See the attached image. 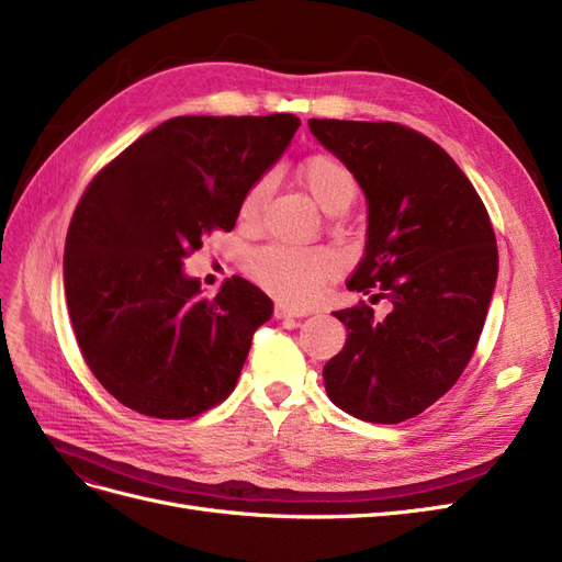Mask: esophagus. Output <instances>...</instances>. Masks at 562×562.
Segmentation results:
<instances>
[{"mask_svg": "<svg viewBox=\"0 0 562 562\" xmlns=\"http://www.w3.org/2000/svg\"><path fill=\"white\" fill-rule=\"evenodd\" d=\"M274 316L277 318H302V316H307V312H302L297 307H291V304H285V302H277Z\"/></svg>", "mask_w": 562, "mask_h": 562, "instance_id": "34e87169", "label": "esophagus"}]
</instances>
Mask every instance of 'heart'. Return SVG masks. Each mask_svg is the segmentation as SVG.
Listing matches in <instances>:
<instances>
[{
	"label": "heart",
	"instance_id": "heart-1",
	"mask_svg": "<svg viewBox=\"0 0 562 562\" xmlns=\"http://www.w3.org/2000/svg\"><path fill=\"white\" fill-rule=\"evenodd\" d=\"M300 180L318 206L335 215L342 213L356 199L359 184L353 173L333 155H314L300 166ZM269 192V180L260 178L248 187L241 201V220L255 223L262 213V203ZM248 267L271 293L304 304L318 295L323 283H328L337 271V258L323 248H288L267 246L250 255Z\"/></svg>",
	"mask_w": 562,
	"mask_h": 562
}]
</instances>
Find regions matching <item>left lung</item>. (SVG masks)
Listing matches in <instances>:
<instances>
[{
  "mask_svg": "<svg viewBox=\"0 0 562 562\" xmlns=\"http://www.w3.org/2000/svg\"><path fill=\"white\" fill-rule=\"evenodd\" d=\"M314 138L353 173L368 201L366 255L347 288L384 297L333 312L347 342L323 366L345 413L398 424L462 375L497 283V241L473 184L443 147L391 122L310 119Z\"/></svg>",
  "mask_w": 562,
  "mask_h": 562,
  "instance_id": "1",
  "label": "left lung"
}]
</instances>
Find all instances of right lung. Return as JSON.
Listing matches in <instances>:
<instances>
[{
  "mask_svg": "<svg viewBox=\"0 0 562 562\" xmlns=\"http://www.w3.org/2000/svg\"><path fill=\"white\" fill-rule=\"evenodd\" d=\"M295 114L176 116L100 171L65 241V297L98 382L131 411L184 419L225 401L274 304L241 277L215 297L182 260L232 232L244 194L274 166Z\"/></svg>",
  "mask_w": 562,
  "mask_h": 562,
  "instance_id": "add662e5",
  "label": "right lung"
}]
</instances>
